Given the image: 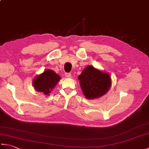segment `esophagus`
<instances>
[{"label":"esophagus","instance_id":"1","mask_svg":"<svg viewBox=\"0 0 149 149\" xmlns=\"http://www.w3.org/2000/svg\"><path fill=\"white\" fill-rule=\"evenodd\" d=\"M65 77H67V78H70V77H71V74L70 73H65Z\"/></svg>","mask_w":149,"mask_h":149}]
</instances>
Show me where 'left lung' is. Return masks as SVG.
Returning <instances> with one entry per match:
<instances>
[{
    "mask_svg": "<svg viewBox=\"0 0 149 149\" xmlns=\"http://www.w3.org/2000/svg\"><path fill=\"white\" fill-rule=\"evenodd\" d=\"M82 91L88 99H97L107 93L111 86L109 75L88 66L78 77Z\"/></svg>",
    "mask_w": 149,
    "mask_h": 149,
    "instance_id": "left-lung-1",
    "label": "left lung"
}]
</instances>
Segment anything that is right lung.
Instances as JSON below:
<instances>
[{"label":"right lung","instance_id":"obj_1","mask_svg":"<svg viewBox=\"0 0 149 149\" xmlns=\"http://www.w3.org/2000/svg\"><path fill=\"white\" fill-rule=\"evenodd\" d=\"M60 79L61 77L58 74L51 70H46L42 74L34 79L33 86L36 91L49 95Z\"/></svg>","mask_w":149,"mask_h":149}]
</instances>
